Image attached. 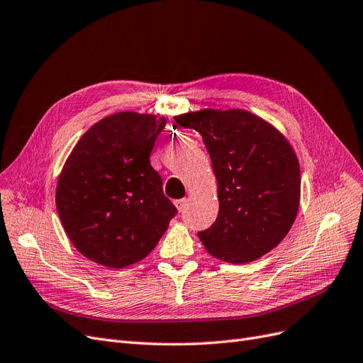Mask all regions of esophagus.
I'll return each instance as SVG.
<instances>
[{"label":"esophagus","instance_id":"esophagus-1","mask_svg":"<svg viewBox=\"0 0 363 363\" xmlns=\"http://www.w3.org/2000/svg\"><path fill=\"white\" fill-rule=\"evenodd\" d=\"M186 203H189V199H178V201H174V205H177V208L179 209V211H184Z\"/></svg>","mask_w":363,"mask_h":363}]
</instances>
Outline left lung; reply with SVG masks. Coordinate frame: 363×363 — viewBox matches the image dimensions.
<instances>
[{
  "label": "left lung",
  "mask_w": 363,
  "mask_h": 363,
  "mask_svg": "<svg viewBox=\"0 0 363 363\" xmlns=\"http://www.w3.org/2000/svg\"><path fill=\"white\" fill-rule=\"evenodd\" d=\"M174 122L202 135L217 178L218 216L197 232L206 252L245 264L274 249L300 203V166L288 140L244 110H202Z\"/></svg>",
  "instance_id": "obj_1"
}]
</instances>
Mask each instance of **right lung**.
<instances>
[{
  "instance_id": "right-lung-1",
  "label": "right lung",
  "mask_w": 363,
  "mask_h": 363,
  "mask_svg": "<svg viewBox=\"0 0 363 363\" xmlns=\"http://www.w3.org/2000/svg\"><path fill=\"white\" fill-rule=\"evenodd\" d=\"M166 119L123 111L79 138L57 182L55 203L75 249L123 268L154 250L178 209L162 193L150 152Z\"/></svg>"
}]
</instances>
